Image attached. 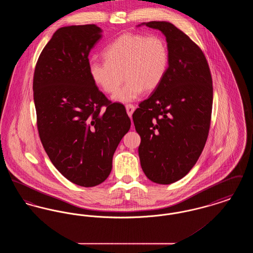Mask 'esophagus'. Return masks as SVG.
Wrapping results in <instances>:
<instances>
[{
  "mask_svg": "<svg viewBox=\"0 0 253 253\" xmlns=\"http://www.w3.org/2000/svg\"><path fill=\"white\" fill-rule=\"evenodd\" d=\"M134 109H135V107H134L132 104H127V105H126V111H127V114H128V116H129L130 118L132 117V113H133Z\"/></svg>",
  "mask_w": 253,
  "mask_h": 253,
  "instance_id": "obj_1",
  "label": "esophagus"
}]
</instances>
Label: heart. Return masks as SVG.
<instances>
[{
  "instance_id": "obj_1",
  "label": "heart",
  "mask_w": 253,
  "mask_h": 253,
  "mask_svg": "<svg viewBox=\"0 0 253 253\" xmlns=\"http://www.w3.org/2000/svg\"><path fill=\"white\" fill-rule=\"evenodd\" d=\"M104 57L106 60L90 62L91 79L103 92L114 94L125 77L126 84L113 96L120 102L132 101L144 89H156L167 73L169 60L168 44L163 37L132 33L123 34L110 43Z\"/></svg>"
}]
</instances>
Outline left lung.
Masks as SVG:
<instances>
[{"instance_id": "left-lung-1", "label": "left lung", "mask_w": 253, "mask_h": 253, "mask_svg": "<svg viewBox=\"0 0 253 253\" xmlns=\"http://www.w3.org/2000/svg\"><path fill=\"white\" fill-rule=\"evenodd\" d=\"M168 42L167 73L132 115L146 176L167 185L183 178L204 149L211 120L212 79L203 51L168 22H149Z\"/></svg>"}]
</instances>
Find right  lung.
<instances>
[{"label": "right lung", "mask_w": 253, "mask_h": 253, "mask_svg": "<svg viewBox=\"0 0 253 253\" xmlns=\"http://www.w3.org/2000/svg\"><path fill=\"white\" fill-rule=\"evenodd\" d=\"M100 32L95 24L58 29L33 79L42 144L60 173L82 187L106 180L114 153L131 127L125 107L112 103L89 73L88 56Z\"/></svg>", "instance_id": "right-lung-1"}]
</instances>
